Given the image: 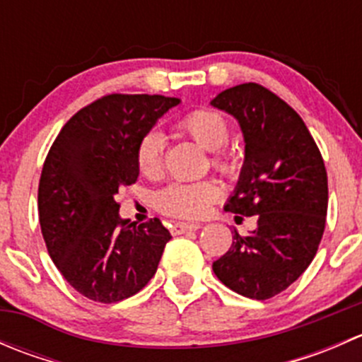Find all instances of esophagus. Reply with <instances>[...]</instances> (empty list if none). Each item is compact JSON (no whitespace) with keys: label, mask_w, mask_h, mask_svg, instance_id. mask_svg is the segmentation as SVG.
<instances>
[{"label":"esophagus","mask_w":362,"mask_h":362,"mask_svg":"<svg viewBox=\"0 0 362 362\" xmlns=\"http://www.w3.org/2000/svg\"><path fill=\"white\" fill-rule=\"evenodd\" d=\"M202 228L199 222H175L173 228H171V233L173 235H182L185 231H196V229Z\"/></svg>","instance_id":"34e87169"}]
</instances>
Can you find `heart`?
Here are the masks:
<instances>
[{"label":"heart","instance_id":"b5f03b06","mask_svg":"<svg viewBox=\"0 0 362 362\" xmlns=\"http://www.w3.org/2000/svg\"><path fill=\"white\" fill-rule=\"evenodd\" d=\"M184 133H187L204 151L215 152L214 166L224 173H233L236 160L222 148L229 141V124L221 113L211 110H196L182 117L178 122ZM164 136L158 129L148 131L138 145V168L147 177H156L163 168ZM221 198V189L215 182L204 180L194 184H171L158 194V206L163 211L177 217H202L210 204Z\"/></svg>","mask_w":362,"mask_h":362}]
</instances>
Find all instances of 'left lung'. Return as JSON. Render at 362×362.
<instances>
[{"mask_svg":"<svg viewBox=\"0 0 362 362\" xmlns=\"http://www.w3.org/2000/svg\"><path fill=\"white\" fill-rule=\"evenodd\" d=\"M210 105L238 120L245 141L224 210L257 218L249 236L235 229L231 249L211 268L226 287L262 301L286 291L315 257L326 228V166L301 117L266 87L240 83Z\"/></svg>","mask_w":362,"mask_h":362,"instance_id":"8db88e82","label":"left lung"}]
</instances>
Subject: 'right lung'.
<instances>
[{"label": "right lung", "mask_w": 362, "mask_h": 362, "mask_svg": "<svg viewBox=\"0 0 362 362\" xmlns=\"http://www.w3.org/2000/svg\"><path fill=\"white\" fill-rule=\"evenodd\" d=\"M178 98L108 94L76 112L50 147L38 187L42 235L54 264L82 296L117 303L158 272L170 231L119 215L120 187L140 175L141 138Z\"/></svg>", "instance_id": "obj_1"}]
</instances>
